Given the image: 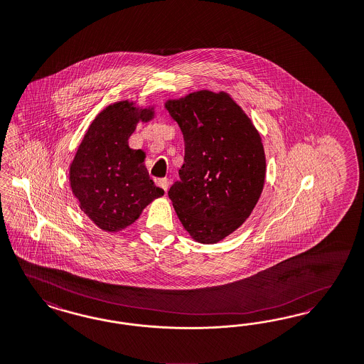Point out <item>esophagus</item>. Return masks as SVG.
Masks as SVG:
<instances>
[{"label":"esophagus","instance_id":"esophagus-1","mask_svg":"<svg viewBox=\"0 0 364 364\" xmlns=\"http://www.w3.org/2000/svg\"><path fill=\"white\" fill-rule=\"evenodd\" d=\"M169 184H171V181H169V178H166V177L157 180V186H159L160 188H163L165 192L169 188Z\"/></svg>","mask_w":364,"mask_h":364}]
</instances>
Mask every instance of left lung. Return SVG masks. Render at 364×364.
<instances>
[{
	"label": "left lung",
	"mask_w": 364,
	"mask_h": 364,
	"mask_svg": "<svg viewBox=\"0 0 364 364\" xmlns=\"http://www.w3.org/2000/svg\"><path fill=\"white\" fill-rule=\"evenodd\" d=\"M180 126L186 154L168 191L189 235L218 243L250 216L266 175L264 145L250 118L227 92L201 90L165 103Z\"/></svg>",
	"instance_id": "8db88e82"
}]
</instances>
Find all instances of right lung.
Instances as JSON below:
<instances>
[{"mask_svg":"<svg viewBox=\"0 0 364 364\" xmlns=\"http://www.w3.org/2000/svg\"><path fill=\"white\" fill-rule=\"evenodd\" d=\"M153 115V107L139 109L129 100L113 103L95 117L76 151L70 166L73 193L103 231L130 226L164 195L146 171L145 153L127 144L138 122H148Z\"/></svg>","mask_w":364,"mask_h":364,"instance_id":"1","label":"right lung"}]
</instances>
